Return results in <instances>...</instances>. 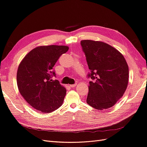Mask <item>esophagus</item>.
<instances>
[{"label": "esophagus", "mask_w": 147, "mask_h": 147, "mask_svg": "<svg viewBox=\"0 0 147 147\" xmlns=\"http://www.w3.org/2000/svg\"><path fill=\"white\" fill-rule=\"evenodd\" d=\"M77 86V84H70V86L72 87V88H74Z\"/></svg>", "instance_id": "esophagus-1"}]
</instances>
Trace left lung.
Returning <instances> with one entry per match:
<instances>
[{
  "label": "left lung",
  "mask_w": 147,
  "mask_h": 147,
  "mask_svg": "<svg viewBox=\"0 0 147 147\" xmlns=\"http://www.w3.org/2000/svg\"><path fill=\"white\" fill-rule=\"evenodd\" d=\"M82 50L86 56L91 78L87 104L97 110L112 107L123 96L129 80L126 61L117 49L102 42L83 40Z\"/></svg>",
  "instance_id": "8db88e82"
}]
</instances>
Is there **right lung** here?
Segmentation results:
<instances>
[{"label": "right lung", "mask_w": 147, "mask_h": 147, "mask_svg": "<svg viewBox=\"0 0 147 147\" xmlns=\"http://www.w3.org/2000/svg\"><path fill=\"white\" fill-rule=\"evenodd\" d=\"M69 50L66 46L38 47L22 60L18 69L16 80L20 94L28 103L40 112L50 113L62 105L65 88L57 80L53 67Z\"/></svg>", "instance_id": "right-lung-1"}]
</instances>
